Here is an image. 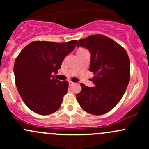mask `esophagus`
Instances as JSON below:
<instances>
[{
	"label": "esophagus",
	"mask_w": 149,
	"mask_h": 149,
	"mask_svg": "<svg viewBox=\"0 0 149 149\" xmlns=\"http://www.w3.org/2000/svg\"><path fill=\"white\" fill-rule=\"evenodd\" d=\"M73 84H74V83H73L72 81L69 80V86H71V85H73Z\"/></svg>",
	"instance_id": "esophagus-1"
}]
</instances>
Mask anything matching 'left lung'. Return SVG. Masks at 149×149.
Wrapping results in <instances>:
<instances>
[{
    "label": "left lung",
    "mask_w": 149,
    "mask_h": 149,
    "mask_svg": "<svg viewBox=\"0 0 149 149\" xmlns=\"http://www.w3.org/2000/svg\"><path fill=\"white\" fill-rule=\"evenodd\" d=\"M77 47L90 52V71L94 87L80 83L76 99L83 110L92 115L107 113L122 99L130 81V63L127 53L119 44L103 35L79 40Z\"/></svg>",
    "instance_id": "1"
}]
</instances>
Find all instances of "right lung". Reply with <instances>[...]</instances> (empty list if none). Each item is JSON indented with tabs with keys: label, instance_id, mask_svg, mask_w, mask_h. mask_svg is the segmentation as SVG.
Instances as JSON below:
<instances>
[{
	"label": "right lung",
	"instance_id": "right-lung-1",
	"mask_svg": "<svg viewBox=\"0 0 149 149\" xmlns=\"http://www.w3.org/2000/svg\"><path fill=\"white\" fill-rule=\"evenodd\" d=\"M67 42L34 41L20 52L15 60L14 73L19 93L26 105L39 115L57 111L66 94L67 81L54 78L64 58L76 46Z\"/></svg>",
	"mask_w": 149,
	"mask_h": 149
}]
</instances>
